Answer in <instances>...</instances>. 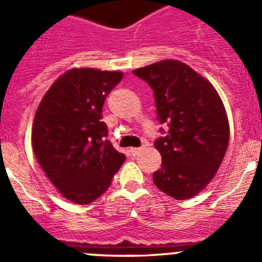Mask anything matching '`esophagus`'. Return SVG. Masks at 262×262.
<instances>
[{
    "instance_id": "obj_1",
    "label": "esophagus",
    "mask_w": 262,
    "mask_h": 262,
    "mask_svg": "<svg viewBox=\"0 0 262 262\" xmlns=\"http://www.w3.org/2000/svg\"><path fill=\"white\" fill-rule=\"evenodd\" d=\"M142 152V148H129V154L133 155V156H136Z\"/></svg>"
}]
</instances>
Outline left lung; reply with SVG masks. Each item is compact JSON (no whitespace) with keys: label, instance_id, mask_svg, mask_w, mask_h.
I'll list each match as a JSON object with an SVG mask.
<instances>
[{"label":"left lung","instance_id":"left-lung-1","mask_svg":"<svg viewBox=\"0 0 262 262\" xmlns=\"http://www.w3.org/2000/svg\"><path fill=\"white\" fill-rule=\"evenodd\" d=\"M133 73L152 88L165 136L155 142L161 168L157 189L174 200H189L216 174L230 142V123L221 96L209 80L180 60L166 59Z\"/></svg>","mask_w":262,"mask_h":262}]
</instances>
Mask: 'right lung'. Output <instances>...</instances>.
I'll return each mask as SVG.
<instances>
[{"mask_svg":"<svg viewBox=\"0 0 262 262\" xmlns=\"http://www.w3.org/2000/svg\"><path fill=\"white\" fill-rule=\"evenodd\" d=\"M122 78L117 71L69 69L36 108L31 129L36 160L59 193L77 205L102 195L126 160L106 140L102 122L106 96Z\"/></svg>","mask_w":262,"mask_h":262,"instance_id":"right-lung-1","label":"right lung"}]
</instances>
